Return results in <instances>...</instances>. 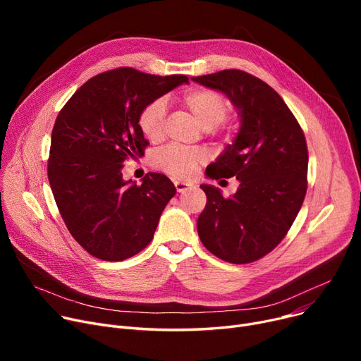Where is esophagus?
<instances>
[{"instance_id":"esophagus-1","label":"esophagus","mask_w":361,"mask_h":361,"mask_svg":"<svg viewBox=\"0 0 361 361\" xmlns=\"http://www.w3.org/2000/svg\"><path fill=\"white\" fill-rule=\"evenodd\" d=\"M174 185H176V188H177V192H178V193H183V192H185V190H187V188H190V187H192V183L181 181V180H176V181H174Z\"/></svg>"}]
</instances>
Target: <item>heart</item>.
<instances>
[{"label": "heart", "instance_id": "obj_1", "mask_svg": "<svg viewBox=\"0 0 361 361\" xmlns=\"http://www.w3.org/2000/svg\"><path fill=\"white\" fill-rule=\"evenodd\" d=\"M183 105L192 112V116L204 130H214L219 127L231 111L230 102L221 93L212 89H193L183 94ZM166 104L162 98L150 101L139 114L137 124L142 135L157 142L162 137L164 118ZM206 161V154L200 149H185L178 146H169L155 155L157 168L165 171L174 178H190L197 168Z\"/></svg>", "mask_w": 361, "mask_h": 361}]
</instances>
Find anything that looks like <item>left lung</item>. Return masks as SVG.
Returning <instances> with one entry per match:
<instances>
[{"label": "left lung", "mask_w": 361, "mask_h": 361, "mask_svg": "<svg viewBox=\"0 0 361 361\" xmlns=\"http://www.w3.org/2000/svg\"><path fill=\"white\" fill-rule=\"evenodd\" d=\"M192 80L225 93L241 118L233 145L206 168L207 177H235L240 185L228 199L218 187L200 185L207 200L197 233L216 257L250 263L287 235L305 200L309 164L305 133L279 94L249 73L222 70Z\"/></svg>", "instance_id": "8db88e82"}]
</instances>
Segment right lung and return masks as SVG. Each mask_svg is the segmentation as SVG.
I'll list each match as a JSON object with an SVG mask.
<instances>
[{
    "instance_id": "obj_1",
    "label": "right lung",
    "mask_w": 361,
    "mask_h": 361,
    "mask_svg": "<svg viewBox=\"0 0 361 361\" xmlns=\"http://www.w3.org/2000/svg\"><path fill=\"white\" fill-rule=\"evenodd\" d=\"M183 83V74L109 70L75 90L56 117L48 180L67 230L92 256L120 262L154 238L176 187L158 173L126 181L121 169L149 145L137 124L142 108Z\"/></svg>"
}]
</instances>
